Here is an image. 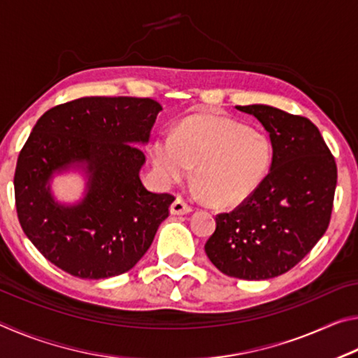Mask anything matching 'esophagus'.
Listing matches in <instances>:
<instances>
[{
  "label": "esophagus",
  "mask_w": 358,
  "mask_h": 358,
  "mask_svg": "<svg viewBox=\"0 0 358 358\" xmlns=\"http://www.w3.org/2000/svg\"><path fill=\"white\" fill-rule=\"evenodd\" d=\"M192 208H191V205L187 203L185 199H181V197H177L173 201V203L171 205V213L172 215H186V213H189Z\"/></svg>",
  "instance_id": "1"
}]
</instances>
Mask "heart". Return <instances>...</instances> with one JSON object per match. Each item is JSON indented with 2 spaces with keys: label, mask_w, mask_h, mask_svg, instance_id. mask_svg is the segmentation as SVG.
<instances>
[{
  "label": "heart",
  "mask_w": 358,
  "mask_h": 358,
  "mask_svg": "<svg viewBox=\"0 0 358 358\" xmlns=\"http://www.w3.org/2000/svg\"><path fill=\"white\" fill-rule=\"evenodd\" d=\"M273 148L264 132L224 115L203 113L185 120L173 136L151 145L155 173L162 185L185 181L194 169L210 201L232 207L246 201L270 172Z\"/></svg>",
  "instance_id": "1"
}]
</instances>
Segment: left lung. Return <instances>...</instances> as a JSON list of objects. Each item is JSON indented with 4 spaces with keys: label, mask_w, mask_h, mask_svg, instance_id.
<instances>
[{
    "label": "left lung",
    "mask_w": 358,
    "mask_h": 358,
    "mask_svg": "<svg viewBox=\"0 0 358 358\" xmlns=\"http://www.w3.org/2000/svg\"><path fill=\"white\" fill-rule=\"evenodd\" d=\"M270 134V172L246 201L216 216L205 252L217 270L259 281L286 273L310 252L329 227L336 187V162L316 124L276 107L252 104Z\"/></svg>",
    "instance_id": "obj_1"
}]
</instances>
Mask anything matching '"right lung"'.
Here are the masks:
<instances>
[{
    "label": "right lung",
    "instance_id": "add662e5",
    "mask_svg": "<svg viewBox=\"0 0 358 358\" xmlns=\"http://www.w3.org/2000/svg\"><path fill=\"white\" fill-rule=\"evenodd\" d=\"M159 102L150 98H80L47 110L17 159L14 187L20 226L42 256L83 280L131 270L153 243L175 201L143 186L145 155ZM82 168L80 203L55 202L50 180Z\"/></svg>",
    "mask_w": 358,
    "mask_h": 358
}]
</instances>
